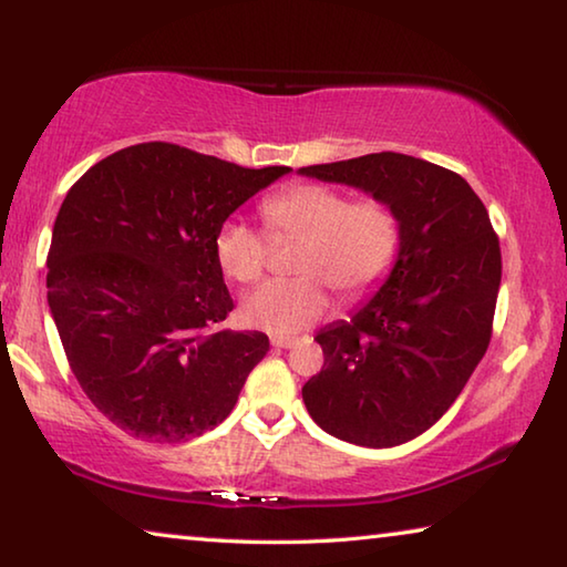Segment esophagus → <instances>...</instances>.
Wrapping results in <instances>:
<instances>
[{
    "label": "esophagus",
    "mask_w": 567,
    "mask_h": 567,
    "mask_svg": "<svg viewBox=\"0 0 567 567\" xmlns=\"http://www.w3.org/2000/svg\"><path fill=\"white\" fill-rule=\"evenodd\" d=\"M295 344H297L295 338H272V348L287 350V348H295Z\"/></svg>",
    "instance_id": "obj_1"
}]
</instances>
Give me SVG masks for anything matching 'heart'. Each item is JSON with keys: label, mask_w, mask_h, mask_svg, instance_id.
I'll use <instances>...</instances> for the list:
<instances>
[{"label": "heart", "mask_w": 567, "mask_h": 567, "mask_svg": "<svg viewBox=\"0 0 567 567\" xmlns=\"http://www.w3.org/2000/svg\"><path fill=\"white\" fill-rule=\"evenodd\" d=\"M275 237H300L295 270L302 277L272 280L249 292L243 318L272 334H292L328 312L332 285L342 297H362L390 275L400 249V219L378 197L352 199L320 182H295L262 203ZM215 255L227 277L260 280L270 243L245 219H227L215 235Z\"/></svg>", "instance_id": "1"}]
</instances>
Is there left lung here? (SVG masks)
Here are the masks:
<instances>
[{
  "mask_svg": "<svg viewBox=\"0 0 567 567\" xmlns=\"http://www.w3.org/2000/svg\"><path fill=\"white\" fill-rule=\"evenodd\" d=\"M297 172L368 192L400 219L378 295L315 338L324 364L302 400L344 443L402 445L445 415L491 344L501 243L473 187L433 162L375 152Z\"/></svg>",
  "mask_w": 567,
  "mask_h": 567,
  "instance_id": "left-lung-1",
  "label": "left lung"
}]
</instances>
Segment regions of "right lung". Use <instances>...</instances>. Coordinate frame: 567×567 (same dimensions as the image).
Masks as SVG:
<instances>
[{
  "instance_id": "1",
  "label": "right lung",
  "mask_w": 567,
  "mask_h": 567,
  "mask_svg": "<svg viewBox=\"0 0 567 567\" xmlns=\"http://www.w3.org/2000/svg\"><path fill=\"white\" fill-rule=\"evenodd\" d=\"M287 172L142 142L66 192L47 302L84 395L127 435L182 443L217 427L270 350L265 332L219 330L235 302L215 235Z\"/></svg>"
}]
</instances>
